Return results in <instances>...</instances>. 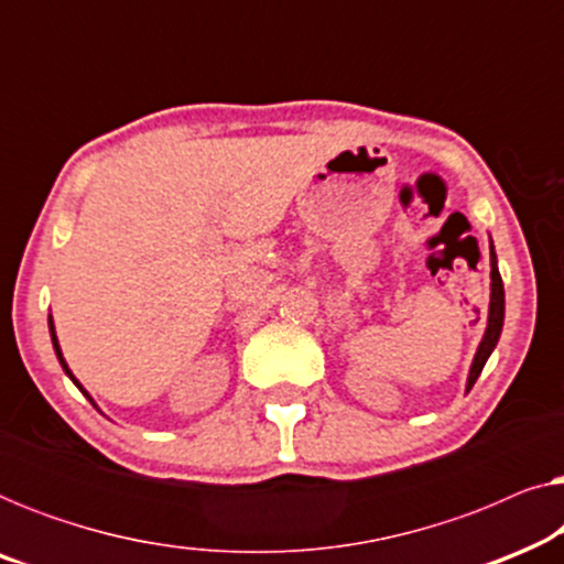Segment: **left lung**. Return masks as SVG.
I'll list each match as a JSON object with an SVG mask.
<instances>
[{
    "label": "left lung",
    "instance_id": "left-lung-1",
    "mask_svg": "<svg viewBox=\"0 0 564 564\" xmlns=\"http://www.w3.org/2000/svg\"><path fill=\"white\" fill-rule=\"evenodd\" d=\"M503 315H506V292H503V280H500V272H498L496 249H492V241H490V305H488V326H485L482 341H480V346H477V351H475L473 367H469L467 392L473 390L475 380L482 372L485 361H488L492 349H496V344H498V338H500V330H503Z\"/></svg>",
    "mask_w": 564,
    "mask_h": 564
}]
</instances>
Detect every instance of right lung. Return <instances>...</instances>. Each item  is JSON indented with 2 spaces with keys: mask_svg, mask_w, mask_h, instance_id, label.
<instances>
[{
  "mask_svg": "<svg viewBox=\"0 0 564 564\" xmlns=\"http://www.w3.org/2000/svg\"><path fill=\"white\" fill-rule=\"evenodd\" d=\"M48 330H51V341H53V349H56V357H58V361H61V367H64V372L68 375V380H72V382L76 384V388H79V390L84 392V395H87V398H89V403H91V405H95V400H91V395H89V392H87V390H84V388H82V384H79V380H76V377L72 375V369H68V365H66V359H64V354H61V346H58V338H56V328H53V318H51V315H48Z\"/></svg>",
  "mask_w": 564,
  "mask_h": 564,
  "instance_id": "obj_1",
  "label": "right lung"
}]
</instances>
